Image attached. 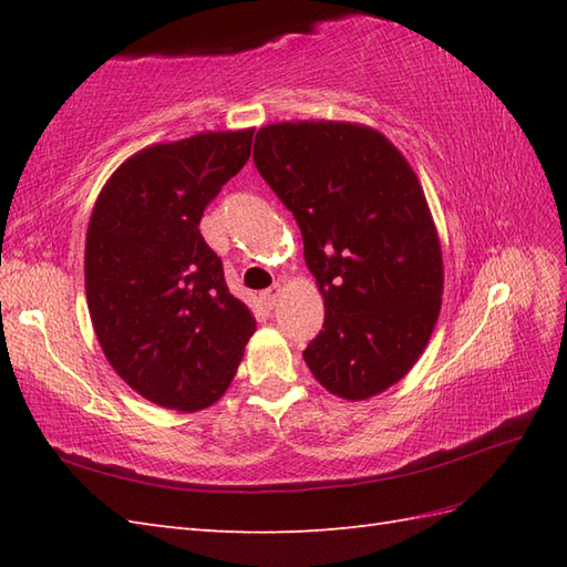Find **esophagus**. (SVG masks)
<instances>
[{"mask_svg":"<svg viewBox=\"0 0 567 567\" xmlns=\"http://www.w3.org/2000/svg\"><path fill=\"white\" fill-rule=\"evenodd\" d=\"M280 295H282V285L275 282L272 287H268V290H265V292L260 295V299H262L265 307L272 309L277 302H280Z\"/></svg>","mask_w":567,"mask_h":567,"instance_id":"34e87169","label":"esophagus"}]
</instances>
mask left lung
<instances>
[{"mask_svg": "<svg viewBox=\"0 0 567 567\" xmlns=\"http://www.w3.org/2000/svg\"><path fill=\"white\" fill-rule=\"evenodd\" d=\"M252 161L295 214L323 297L311 375L351 402L392 388L424 353L443 295L441 240L412 165L378 128L323 118L258 128Z\"/></svg>", "mask_w": 567, "mask_h": 567, "instance_id": "8db88e82", "label": "left lung"}]
</instances>
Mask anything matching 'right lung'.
I'll return each instance as SVG.
<instances>
[{
  "label": "right lung",
  "instance_id": "right-lung-1",
  "mask_svg": "<svg viewBox=\"0 0 567 567\" xmlns=\"http://www.w3.org/2000/svg\"><path fill=\"white\" fill-rule=\"evenodd\" d=\"M250 141L252 128H238L153 143L118 165L94 202L84 240L94 333L116 375L165 409L212 406L256 333L199 234Z\"/></svg>",
  "mask_w": 567,
  "mask_h": 567
}]
</instances>
